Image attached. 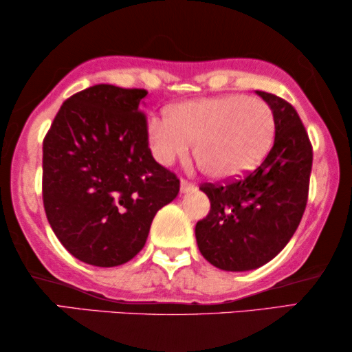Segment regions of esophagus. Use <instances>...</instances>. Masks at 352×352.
<instances>
[{"instance_id":"esophagus-1","label":"esophagus","mask_w":352,"mask_h":352,"mask_svg":"<svg viewBox=\"0 0 352 352\" xmlns=\"http://www.w3.org/2000/svg\"><path fill=\"white\" fill-rule=\"evenodd\" d=\"M190 190H194V184H190L189 181L182 179L181 181V192H182V194H187V192H190Z\"/></svg>"}]
</instances>
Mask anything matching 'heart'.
<instances>
[{"instance_id":"b5f03b06","label":"heart","mask_w":352,"mask_h":352,"mask_svg":"<svg viewBox=\"0 0 352 352\" xmlns=\"http://www.w3.org/2000/svg\"><path fill=\"white\" fill-rule=\"evenodd\" d=\"M274 115L263 99L230 94L170 105L165 120L148 124V148L155 160L170 166L184 158L194 144L200 171L226 181L247 175L272 146Z\"/></svg>"}]
</instances>
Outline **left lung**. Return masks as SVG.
Here are the masks:
<instances>
[{"label":"left lung","instance_id":"obj_1","mask_svg":"<svg viewBox=\"0 0 352 352\" xmlns=\"http://www.w3.org/2000/svg\"><path fill=\"white\" fill-rule=\"evenodd\" d=\"M272 110L276 139L266 160L242 179L204 184L211 201L195 226L200 253L214 267L253 271L276 258L305 213L312 147L300 115L287 100L256 91Z\"/></svg>","mask_w":352,"mask_h":352}]
</instances>
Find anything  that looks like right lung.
I'll use <instances>...</instances> for the list:
<instances>
[{
	"label": "right lung",
	"mask_w": 352,
	"mask_h": 352,
	"mask_svg": "<svg viewBox=\"0 0 352 352\" xmlns=\"http://www.w3.org/2000/svg\"><path fill=\"white\" fill-rule=\"evenodd\" d=\"M146 89L94 85L62 104L43 141V204L67 252L91 266L128 263L179 179L153 160Z\"/></svg>",
	"instance_id": "add662e5"
}]
</instances>
